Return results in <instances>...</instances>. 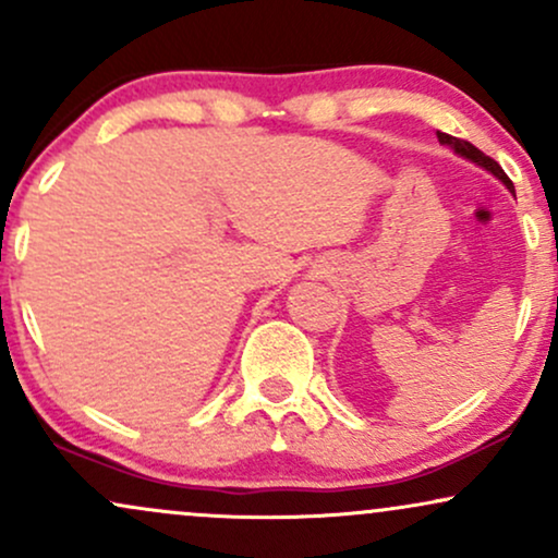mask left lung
I'll return each instance as SVG.
<instances>
[{"mask_svg":"<svg viewBox=\"0 0 558 558\" xmlns=\"http://www.w3.org/2000/svg\"><path fill=\"white\" fill-rule=\"evenodd\" d=\"M438 141L444 146H448V149H453V155H459V157H464V159H470V162H475L477 168H483V170H488L490 175H496L498 181H501L506 189L509 191H514V183L509 181V178H506V172L501 170V165L496 162V159H490V157H485L483 151L477 149V146H472L470 141H464V138H453V136H448V133H440L438 131Z\"/></svg>","mask_w":558,"mask_h":558,"instance_id":"1","label":"left lung"}]
</instances>
